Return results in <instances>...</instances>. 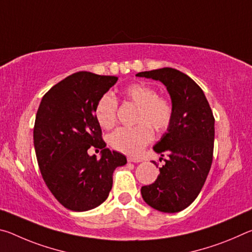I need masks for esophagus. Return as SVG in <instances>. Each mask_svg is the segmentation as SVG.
I'll return each mask as SVG.
<instances>
[{"mask_svg": "<svg viewBox=\"0 0 252 252\" xmlns=\"http://www.w3.org/2000/svg\"><path fill=\"white\" fill-rule=\"evenodd\" d=\"M127 162H140L141 160L140 159H135V158H132V157H127Z\"/></svg>", "mask_w": 252, "mask_h": 252, "instance_id": "obj_1", "label": "esophagus"}]
</instances>
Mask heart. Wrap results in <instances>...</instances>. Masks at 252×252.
Listing matches in <instances>:
<instances>
[{
	"mask_svg": "<svg viewBox=\"0 0 252 252\" xmlns=\"http://www.w3.org/2000/svg\"><path fill=\"white\" fill-rule=\"evenodd\" d=\"M125 99L138 105L134 126H121L108 135L109 146L126 155H138L153 138L151 127L158 133L167 131L173 119V105L168 97L157 95L151 85L143 82L129 84L122 90ZM118 101L106 92L94 106L95 120L103 129H111L117 122Z\"/></svg>",
	"mask_w": 252,
	"mask_h": 252,
	"instance_id": "obj_1",
	"label": "heart"
}]
</instances>
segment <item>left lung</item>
<instances>
[{
    "label": "left lung",
    "mask_w": 252,
    "mask_h": 252,
    "mask_svg": "<svg viewBox=\"0 0 252 252\" xmlns=\"http://www.w3.org/2000/svg\"><path fill=\"white\" fill-rule=\"evenodd\" d=\"M136 76L161 81L173 105L168 132L153 147L157 153L169 158L159 168L157 180L141 188L142 198L156 210L179 212L198 197L210 171L215 117L202 89L181 71L163 67L140 72Z\"/></svg>",
    "instance_id": "1"
}]
</instances>
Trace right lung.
Returning <instances> with one entry per match:
<instances>
[{"mask_svg": "<svg viewBox=\"0 0 252 252\" xmlns=\"http://www.w3.org/2000/svg\"><path fill=\"white\" fill-rule=\"evenodd\" d=\"M118 76L80 71L53 85L42 97L34 123L36 159L45 185L63 207L87 211L104 202L112 189L113 171L126 158L110 151L94 117L99 97ZM100 148V160L89 156Z\"/></svg>", "mask_w": 252, "mask_h": 252, "instance_id": "add662e5", "label": "right lung"}]
</instances>
